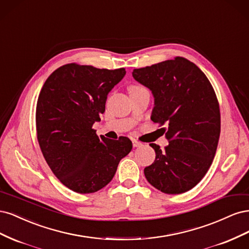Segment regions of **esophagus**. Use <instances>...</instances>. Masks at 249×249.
<instances>
[{
	"mask_svg": "<svg viewBox=\"0 0 249 249\" xmlns=\"http://www.w3.org/2000/svg\"><path fill=\"white\" fill-rule=\"evenodd\" d=\"M141 145H142L141 142H139V141H137V140H133V146H134V147H139V146H141Z\"/></svg>",
	"mask_w": 249,
	"mask_h": 249,
	"instance_id": "1",
	"label": "esophagus"
}]
</instances>
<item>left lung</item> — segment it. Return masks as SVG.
<instances>
[{"label":"left lung","mask_w":249,"mask_h":249,"mask_svg":"<svg viewBox=\"0 0 249 249\" xmlns=\"http://www.w3.org/2000/svg\"><path fill=\"white\" fill-rule=\"evenodd\" d=\"M155 97L152 120L161 125L168 145L152 143L155 162L144 168L147 182L167 194L192 189L206 176L220 136V110L210 81L193 62L176 57L133 71Z\"/></svg>","instance_id":"left-lung-1"}]
</instances>
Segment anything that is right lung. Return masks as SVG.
Here are the masks:
<instances>
[{"label": "right lung", "instance_id": "add662e5", "mask_svg": "<svg viewBox=\"0 0 249 249\" xmlns=\"http://www.w3.org/2000/svg\"><path fill=\"white\" fill-rule=\"evenodd\" d=\"M124 69H96L77 63L59 67L44 82L36 106L37 139L53 173L77 193L108 185L132 141L99 137L92 129L105 112L107 95Z\"/></svg>", "mask_w": 249, "mask_h": 249}]
</instances>
